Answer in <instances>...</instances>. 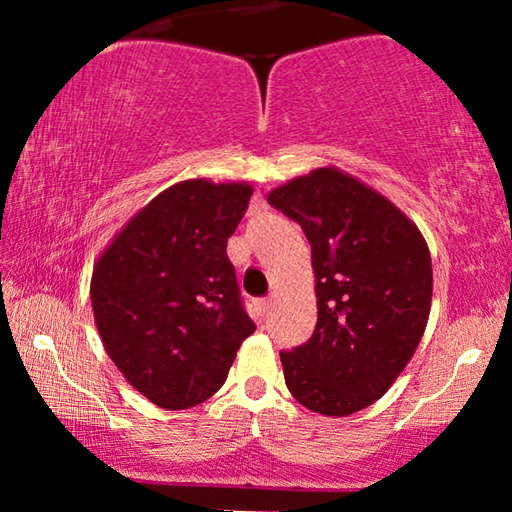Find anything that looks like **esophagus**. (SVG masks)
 Instances as JSON below:
<instances>
[{"instance_id": "1", "label": "esophagus", "mask_w": 512, "mask_h": 512, "mask_svg": "<svg viewBox=\"0 0 512 512\" xmlns=\"http://www.w3.org/2000/svg\"><path fill=\"white\" fill-rule=\"evenodd\" d=\"M271 305H273L271 298H264V300H259V302H257V307H259V314H262V316H268V311H271Z\"/></svg>"}]
</instances>
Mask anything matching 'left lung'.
<instances>
[{
    "instance_id": "1",
    "label": "left lung",
    "mask_w": 512,
    "mask_h": 512,
    "mask_svg": "<svg viewBox=\"0 0 512 512\" xmlns=\"http://www.w3.org/2000/svg\"><path fill=\"white\" fill-rule=\"evenodd\" d=\"M268 203L311 244L316 329L280 352L287 388L309 411L352 415L411 361L431 309V255L409 216L336 167L273 189Z\"/></svg>"
}]
</instances>
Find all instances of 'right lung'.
<instances>
[{"instance_id":"right-lung-1","label":"right lung","mask_w":512,"mask_h":512,"mask_svg":"<svg viewBox=\"0 0 512 512\" xmlns=\"http://www.w3.org/2000/svg\"><path fill=\"white\" fill-rule=\"evenodd\" d=\"M250 196L248 183L183 180L142 207L94 264L90 298L103 348L162 409L212 397L255 332L225 253Z\"/></svg>"}]
</instances>
